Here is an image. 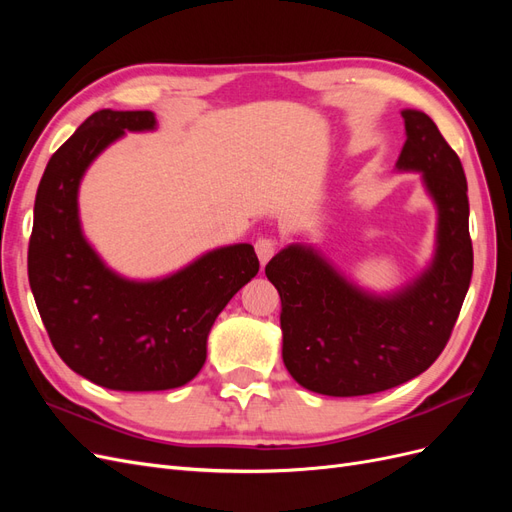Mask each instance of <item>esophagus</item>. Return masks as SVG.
<instances>
[{
	"mask_svg": "<svg viewBox=\"0 0 512 512\" xmlns=\"http://www.w3.org/2000/svg\"><path fill=\"white\" fill-rule=\"evenodd\" d=\"M275 245H277V241H275V239H271V237H260V239L254 243V247H256V254H258V260H260V265H267V262L273 258V254H275Z\"/></svg>",
	"mask_w": 512,
	"mask_h": 512,
	"instance_id": "34e87169",
	"label": "esophagus"
}]
</instances>
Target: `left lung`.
Listing matches in <instances>:
<instances>
[{
    "mask_svg": "<svg viewBox=\"0 0 512 512\" xmlns=\"http://www.w3.org/2000/svg\"><path fill=\"white\" fill-rule=\"evenodd\" d=\"M397 170L423 173L438 207L436 256L393 294H371L312 245L292 243L265 273L282 299V356L307 391L331 397L380 393L438 359L472 280L468 181L457 153L425 113L406 108Z\"/></svg>",
    "mask_w": 512,
    "mask_h": 512,
    "instance_id": "1",
    "label": "left lung"
}]
</instances>
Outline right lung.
<instances>
[{"instance_id": "obj_1", "label": "right lung", "mask_w": 512, "mask_h": 512, "mask_svg": "<svg viewBox=\"0 0 512 512\" xmlns=\"http://www.w3.org/2000/svg\"><path fill=\"white\" fill-rule=\"evenodd\" d=\"M156 128L151 111L87 117L46 164L29 239V286L51 344L72 371L113 391H166L190 382L226 303L258 273L250 243L207 252L162 280L108 269L81 230L79 185L126 132Z\"/></svg>"}]
</instances>
